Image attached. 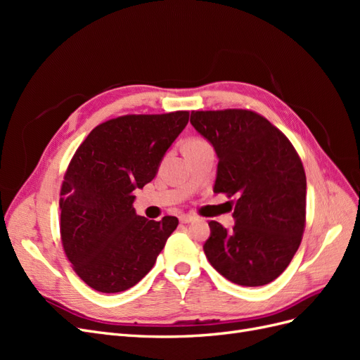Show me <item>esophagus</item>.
Masks as SVG:
<instances>
[{
    "instance_id": "obj_1",
    "label": "esophagus",
    "mask_w": 360,
    "mask_h": 360,
    "mask_svg": "<svg viewBox=\"0 0 360 360\" xmlns=\"http://www.w3.org/2000/svg\"><path fill=\"white\" fill-rule=\"evenodd\" d=\"M179 219L181 224H191L195 221V216L193 214H181Z\"/></svg>"
}]
</instances>
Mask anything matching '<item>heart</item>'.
<instances>
[{"instance_id":"b5f03b06","label":"heart","mask_w":360,"mask_h":360,"mask_svg":"<svg viewBox=\"0 0 360 360\" xmlns=\"http://www.w3.org/2000/svg\"><path fill=\"white\" fill-rule=\"evenodd\" d=\"M204 141H201V139H191V141H188L186 144H202Z\"/></svg>"}]
</instances>
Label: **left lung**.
Returning <instances> with one entry per match:
<instances>
[{"label":"left lung","mask_w":360,"mask_h":360,"mask_svg":"<svg viewBox=\"0 0 360 360\" xmlns=\"http://www.w3.org/2000/svg\"><path fill=\"white\" fill-rule=\"evenodd\" d=\"M191 124L217 156L213 192L237 197L234 226L209 222L204 254L228 281L259 287L275 281L299 249L307 176L287 136L252 111H193Z\"/></svg>","instance_id":"8db88e82"}]
</instances>
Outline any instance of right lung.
Wrapping results in <instances>:
<instances>
[{"label":"right lung","mask_w":360,"mask_h":360,"mask_svg":"<svg viewBox=\"0 0 360 360\" xmlns=\"http://www.w3.org/2000/svg\"><path fill=\"white\" fill-rule=\"evenodd\" d=\"M188 122V111L118 117L76 150L61 186L60 228L64 252L86 285L126 291L155 266L179 219L138 216L134 191L156 177Z\"/></svg>","instance_id":"right-lung-1"}]
</instances>
